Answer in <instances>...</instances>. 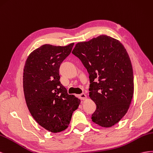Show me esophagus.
<instances>
[{"label":"esophagus","mask_w":153,"mask_h":153,"mask_svg":"<svg viewBox=\"0 0 153 153\" xmlns=\"http://www.w3.org/2000/svg\"><path fill=\"white\" fill-rule=\"evenodd\" d=\"M79 98L81 100H85L86 99V95L85 93H82L81 94L79 95Z\"/></svg>","instance_id":"34e87169"}]
</instances>
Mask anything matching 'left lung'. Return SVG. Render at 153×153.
Here are the masks:
<instances>
[{"mask_svg":"<svg viewBox=\"0 0 153 153\" xmlns=\"http://www.w3.org/2000/svg\"><path fill=\"white\" fill-rule=\"evenodd\" d=\"M72 53L89 74V96L97 106L92 121L104 128L114 126L127 113L134 92L127 51L119 40L101 35L77 43Z\"/></svg>","mask_w":153,"mask_h":153,"instance_id":"left-lung-1","label":"left lung"}]
</instances>
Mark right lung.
Segmentation results:
<instances>
[{"label":"right lung","instance_id":"obj_1","mask_svg":"<svg viewBox=\"0 0 153 153\" xmlns=\"http://www.w3.org/2000/svg\"><path fill=\"white\" fill-rule=\"evenodd\" d=\"M74 44L43 45L29 54L24 66L23 87L27 108L38 124L52 133L68 128L81 102L59 81L60 65L71 54Z\"/></svg>","mask_w":153,"mask_h":153}]
</instances>
